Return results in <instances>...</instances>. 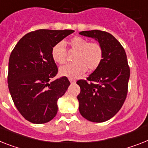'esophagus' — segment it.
I'll list each match as a JSON object with an SVG mask.
<instances>
[{
	"instance_id": "34e87169",
	"label": "esophagus",
	"mask_w": 148,
	"mask_h": 148,
	"mask_svg": "<svg viewBox=\"0 0 148 148\" xmlns=\"http://www.w3.org/2000/svg\"><path fill=\"white\" fill-rule=\"evenodd\" d=\"M69 82H71V83H75V79H69Z\"/></svg>"
}]
</instances>
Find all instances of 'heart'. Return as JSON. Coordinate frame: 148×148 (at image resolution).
<instances>
[{"label": "heart", "mask_w": 148, "mask_h": 148, "mask_svg": "<svg viewBox=\"0 0 148 148\" xmlns=\"http://www.w3.org/2000/svg\"><path fill=\"white\" fill-rule=\"evenodd\" d=\"M69 51L75 52L74 63L60 67V74L69 79H76L86 72L95 71L102 63L103 51L101 45L96 42H88L87 39L75 36L68 42ZM51 57L56 63L63 64L66 60V51L64 44H56L51 49Z\"/></svg>", "instance_id": "heart-1"}]
</instances>
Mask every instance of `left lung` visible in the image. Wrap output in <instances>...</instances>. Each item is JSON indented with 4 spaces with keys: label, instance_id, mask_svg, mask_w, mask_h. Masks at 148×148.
<instances>
[{
    "label": "left lung",
    "instance_id": "left-lung-1",
    "mask_svg": "<svg viewBox=\"0 0 148 148\" xmlns=\"http://www.w3.org/2000/svg\"><path fill=\"white\" fill-rule=\"evenodd\" d=\"M79 34L95 39L103 51L101 64L87 78L90 82L77 81L81 88L77 96L79 112L87 120L103 123L118 113L126 98L130 76L126 53L116 38L107 32L91 30Z\"/></svg>",
    "mask_w": 148,
    "mask_h": 148
}]
</instances>
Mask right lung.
<instances>
[{
  "label": "right lung",
  "instance_id": "right-lung-1",
  "mask_svg": "<svg viewBox=\"0 0 148 148\" xmlns=\"http://www.w3.org/2000/svg\"><path fill=\"white\" fill-rule=\"evenodd\" d=\"M74 30L39 29L24 35L9 59L7 82L13 103L26 120L46 123L57 115V101L70 85L66 76L51 81L57 74L51 49Z\"/></svg>",
  "mask_w": 148,
  "mask_h": 148
}]
</instances>
